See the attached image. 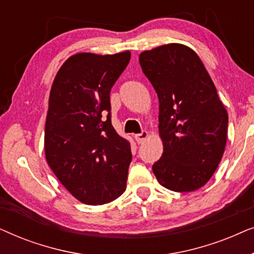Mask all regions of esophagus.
<instances>
[{
    "instance_id": "1",
    "label": "esophagus",
    "mask_w": 254,
    "mask_h": 254,
    "mask_svg": "<svg viewBox=\"0 0 254 254\" xmlns=\"http://www.w3.org/2000/svg\"><path fill=\"white\" fill-rule=\"evenodd\" d=\"M148 131L147 130H142L140 134H135V140H136L137 143H143V142L147 140L148 137Z\"/></svg>"
}]
</instances>
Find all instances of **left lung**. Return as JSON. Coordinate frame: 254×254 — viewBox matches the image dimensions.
<instances>
[{"label": "left lung", "instance_id": "1", "mask_svg": "<svg viewBox=\"0 0 254 254\" xmlns=\"http://www.w3.org/2000/svg\"><path fill=\"white\" fill-rule=\"evenodd\" d=\"M142 71L159 102L163 155L152 165L158 183L175 192H192L214 175L223 156L228 113L197 54L169 44L140 54Z\"/></svg>", "mask_w": 254, "mask_h": 254}]
</instances>
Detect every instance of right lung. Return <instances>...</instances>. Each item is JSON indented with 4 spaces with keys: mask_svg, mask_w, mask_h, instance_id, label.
<instances>
[{
    "mask_svg": "<svg viewBox=\"0 0 254 254\" xmlns=\"http://www.w3.org/2000/svg\"><path fill=\"white\" fill-rule=\"evenodd\" d=\"M130 60L78 53L61 65L50 95L45 155L60 183L86 204H104L126 190L130 144L111 123L110 92Z\"/></svg>",
    "mask_w": 254,
    "mask_h": 254,
    "instance_id": "add662e5",
    "label": "right lung"
}]
</instances>
